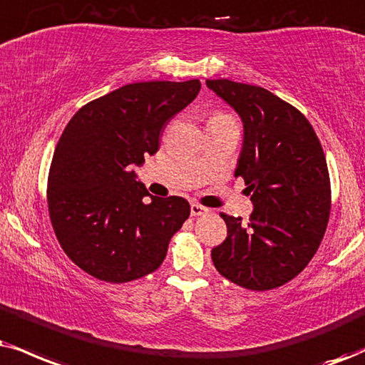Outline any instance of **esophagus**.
<instances>
[{
	"mask_svg": "<svg viewBox=\"0 0 365 365\" xmlns=\"http://www.w3.org/2000/svg\"><path fill=\"white\" fill-rule=\"evenodd\" d=\"M208 213V208H205V206L197 205V203H192L191 205V215L192 217H201V215Z\"/></svg>",
	"mask_w": 365,
	"mask_h": 365,
	"instance_id": "1",
	"label": "esophagus"
}]
</instances>
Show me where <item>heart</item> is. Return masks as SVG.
<instances>
[{
	"mask_svg": "<svg viewBox=\"0 0 365 365\" xmlns=\"http://www.w3.org/2000/svg\"><path fill=\"white\" fill-rule=\"evenodd\" d=\"M213 118H232V116L230 115H225V113H215L210 120H213Z\"/></svg>",
	"mask_w": 365,
	"mask_h": 365,
	"instance_id": "heart-1",
	"label": "heart"
}]
</instances>
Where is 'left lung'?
Wrapping results in <instances>:
<instances>
[{"mask_svg":"<svg viewBox=\"0 0 365 365\" xmlns=\"http://www.w3.org/2000/svg\"><path fill=\"white\" fill-rule=\"evenodd\" d=\"M206 86L244 123L235 178H244L254 203L247 225L222 213L227 238L211 250V259L223 277L245 289H274L307 267L325 235V154L307 116L267 89L230 79H208Z\"/></svg>","mask_w":365,"mask_h":365,"instance_id":"1","label":"left lung"}]
</instances>
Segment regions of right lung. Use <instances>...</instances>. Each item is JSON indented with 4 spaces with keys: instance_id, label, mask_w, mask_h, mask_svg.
Returning a JSON list of instances; mask_svg holds the SVG:
<instances>
[{
    "instance_id": "right-lung-1",
    "label": "right lung",
    "mask_w": 365,
    "mask_h": 365,
    "mask_svg": "<svg viewBox=\"0 0 365 365\" xmlns=\"http://www.w3.org/2000/svg\"><path fill=\"white\" fill-rule=\"evenodd\" d=\"M200 89V79L127 84L67 123L48 173V215L62 250L89 276L118 284L160 267L191 208L179 196L147 200L132 168L159 150L164 125Z\"/></svg>"
}]
</instances>
